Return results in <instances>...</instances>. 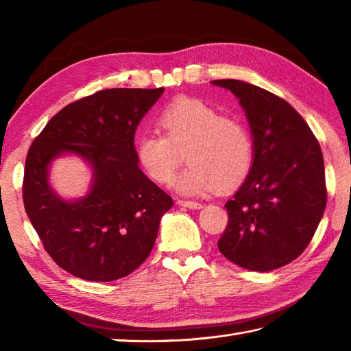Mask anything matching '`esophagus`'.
I'll use <instances>...</instances> for the list:
<instances>
[{
	"instance_id": "obj_1",
	"label": "esophagus",
	"mask_w": 351,
	"mask_h": 351,
	"mask_svg": "<svg viewBox=\"0 0 351 351\" xmlns=\"http://www.w3.org/2000/svg\"><path fill=\"white\" fill-rule=\"evenodd\" d=\"M178 205L180 206H185V208H190V210H200V208H202L204 205L200 204V202H193V200H182V199H180L176 202Z\"/></svg>"
}]
</instances>
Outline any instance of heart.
<instances>
[{
    "mask_svg": "<svg viewBox=\"0 0 351 351\" xmlns=\"http://www.w3.org/2000/svg\"><path fill=\"white\" fill-rule=\"evenodd\" d=\"M158 132L136 140L140 169L152 182L170 185L184 161L190 166L176 184L185 196H206L243 184L253 164V138L240 119L220 114L205 101L178 98L158 116Z\"/></svg>",
    "mask_w": 351,
    "mask_h": 351,
    "instance_id": "obj_1",
    "label": "heart"
}]
</instances>
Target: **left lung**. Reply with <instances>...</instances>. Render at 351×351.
Listing matches in <instances>:
<instances>
[{
	"mask_svg": "<svg viewBox=\"0 0 351 351\" xmlns=\"http://www.w3.org/2000/svg\"><path fill=\"white\" fill-rule=\"evenodd\" d=\"M211 83L240 99L253 138L250 173L225 205L229 221L219 250L247 270L270 271L302 255L323 217L322 147L285 99L244 81Z\"/></svg>",
	"mask_w": 351,
	"mask_h": 351,
	"instance_id": "8db88e82",
	"label": "left lung"
}]
</instances>
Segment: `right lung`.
<instances>
[{
  "mask_svg": "<svg viewBox=\"0 0 351 351\" xmlns=\"http://www.w3.org/2000/svg\"><path fill=\"white\" fill-rule=\"evenodd\" d=\"M164 88H107L66 106L28 149L22 199L45 250L80 279L111 282L145 263L173 200L140 170L134 134ZM73 153L91 164V191L64 201L49 164Z\"/></svg>",
  "mask_w": 351,
  "mask_h": 351,
  "instance_id": "add662e5",
  "label": "right lung"
}]
</instances>
